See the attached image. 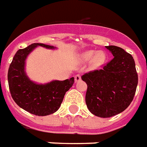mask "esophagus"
<instances>
[{
    "instance_id": "obj_1",
    "label": "esophagus",
    "mask_w": 147,
    "mask_h": 147,
    "mask_svg": "<svg viewBox=\"0 0 147 147\" xmlns=\"http://www.w3.org/2000/svg\"><path fill=\"white\" fill-rule=\"evenodd\" d=\"M74 78H75V81H76V82H78V81H81V75H80V74H77V75H75Z\"/></svg>"
}]
</instances>
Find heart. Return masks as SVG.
<instances>
[{"label": "heart", "instance_id": "b5f03b06", "mask_svg": "<svg viewBox=\"0 0 147 147\" xmlns=\"http://www.w3.org/2000/svg\"><path fill=\"white\" fill-rule=\"evenodd\" d=\"M81 59L84 62L92 60V66L94 67H98L106 62L107 55L102 51H97L96 50H88L81 55Z\"/></svg>", "mask_w": 147, "mask_h": 147}]
</instances>
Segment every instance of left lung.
<instances>
[{
  "label": "left lung",
  "instance_id": "obj_1",
  "mask_svg": "<svg viewBox=\"0 0 147 147\" xmlns=\"http://www.w3.org/2000/svg\"><path fill=\"white\" fill-rule=\"evenodd\" d=\"M106 48L113 54V59L102 69L81 76L88 85L85 96L88 109L100 117H110L127 109L133 100L138 84L131 55L117 46Z\"/></svg>",
  "mask_w": 147,
  "mask_h": 147
}]
</instances>
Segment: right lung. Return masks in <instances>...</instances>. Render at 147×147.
Wrapping results in <instances>:
<instances>
[{"instance_id": "right-lung-1", "label": "right lung", "mask_w": 147, "mask_h": 147, "mask_svg": "<svg viewBox=\"0 0 147 147\" xmlns=\"http://www.w3.org/2000/svg\"><path fill=\"white\" fill-rule=\"evenodd\" d=\"M37 46L54 49L53 46L34 43L19 49L11 63L7 81L11 96L19 107L37 116H47L56 112L60 107L64 96L74 83V78L65 81H52L38 84L30 81L25 72V61Z\"/></svg>"}]
</instances>
